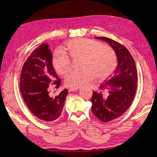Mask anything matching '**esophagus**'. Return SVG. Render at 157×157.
<instances>
[{
	"label": "esophagus",
	"instance_id": "34e87169",
	"mask_svg": "<svg viewBox=\"0 0 157 157\" xmlns=\"http://www.w3.org/2000/svg\"><path fill=\"white\" fill-rule=\"evenodd\" d=\"M79 89V88H70L69 90L70 91H77Z\"/></svg>",
	"mask_w": 157,
	"mask_h": 157
}]
</instances>
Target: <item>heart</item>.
I'll return each instance as SVG.
<instances>
[{
    "mask_svg": "<svg viewBox=\"0 0 157 157\" xmlns=\"http://www.w3.org/2000/svg\"><path fill=\"white\" fill-rule=\"evenodd\" d=\"M66 47L71 58L74 60L82 59L80 68L82 69L72 71L67 76L65 83L67 86H83L95 77L98 80H102L115 69L117 57L115 52L101 42L86 38H76L68 42ZM68 56L61 51L54 54L53 65L59 75H66L71 70V60Z\"/></svg>",
    "mask_w": 157,
    "mask_h": 157,
    "instance_id": "b5f03b06",
    "label": "heart"
}]
</instances>
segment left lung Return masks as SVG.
Returning <instances> with one entry per match:
<instances>
[{
    "mask_svg": "<svg viewBox=\"0 0 157 157\" xmlns=\"http://www.w3.org/2000/svg\"><path fill=\"white\" fill-rule=\"evenodd\" d=\"M106 42L117 57L118 64L113 75L99 86V92H93L92 112L103 122L119 117L129 108L136 90L137 74L135 62L126 47L106 37H96Z\"/></svg>",
    "mask_w": 157,
    "mask_h": 157,
    "instance_id": "obj_1",
    "label": "left lung"
}]
</instances>
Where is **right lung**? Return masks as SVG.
I'll list each match as a JSON object with an SVG mask.
<instances>
[{"label":"right lung","mask_w":157,"mask_h":157,"mask_svg":"<svg viewBox=\"0 0 157 157\" xmlns=\"http://www.w3.org/2000/svg\"><path fill=\"white\" fill-rule=\"evenodd\" d=\"M52 53L47 43L40 45L24 63L21 73V95L28 108L42 120L52 121L59 117L63 110L68 90L64 89L55 98L49 95V88L61 80L52 64Z\"/></svg>","instance_id":"1"}]
</instances>
